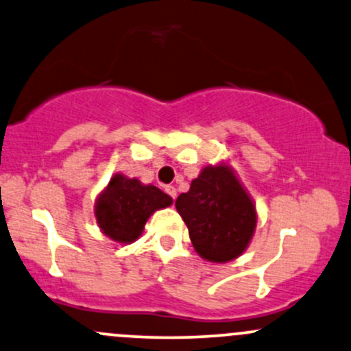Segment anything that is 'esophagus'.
I'll return each mask as SVG.
<instances>
[{
  "mask_svg": "<svg viewBox=\"0 0 351 351\" xmlns=\"http://www.w3.org/2000/svg\"><path fill=\"white\" fill-rule=\"evenodd\" d=\"M165 191H167L173 199L176 198V188L175 186H167V188H165Z\"/></svg>",
  "mask_w": 351,
  "mask_h": 351,
  "instance_id": "obj_1",
  "label": "esophagus"
}]
</instances>
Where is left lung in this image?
Here are the masks:
<instances>
[{"label": "left lung", "instance_id": "1", "mask_svg": "<svg viewBox=\"0 0 351 351\" xmlns=\"http://www.w3.org/2000/svg\"><path fill=\"white\" fill-rule=\"evenodd\" d=\"M175 206L195 251L209 263L237 259L256 231V204L226 162L204 167Z\"/></svg>", "mask_w": 351, "mask_h": 351}]
</instances>
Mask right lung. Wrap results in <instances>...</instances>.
<instances>
[{
    "instance_id": "right-lung-1",
    "label": "right lung",
    "mask_w": 351,
    "mask_h": 351,
    "mask_svg": "<svg viewBox=\"0 0 351 351\" xmlns=\"http://www.w3.org/2000/svg\"><path fill=\"white\" fill-rule=\"evenodd\" d=\"M173 199L153 184L115 173L95 199L94 215L100 231L119 244H132L142 236L145 223Z\"/></svg>"
}]
</instances>
